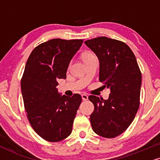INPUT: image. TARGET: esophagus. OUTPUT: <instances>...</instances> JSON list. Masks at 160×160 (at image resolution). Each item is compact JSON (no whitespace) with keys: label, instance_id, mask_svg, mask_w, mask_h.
Returning a JSON list of instances; mask_svg holds the SVG:
<instances>
[{"label":"esophagus","instance_id":"34e87169","mask_svg":"<svg viewBox=\"0 0 160 160\" xmlns=\"http://www.w3.org/2000/svg\"><path fill=\"white\" fill-rule=\"evenodd\" d=\"M82 100H84V101H85V100H88V96L87 95V94H82Z\"/></svg>","mask_w":160,"mask_h":160}]
</instances>
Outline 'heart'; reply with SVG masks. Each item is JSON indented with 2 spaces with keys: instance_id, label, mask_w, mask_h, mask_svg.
<instances>
[{
  "instance_id": "heart-1",
  "label": "heart",
  "mask_w": 160,
  "mask_h": 160,
  "mask_svg": "<svg viewBox=\"0 0 160 160\" xmlns=\"http://www.w3.org/2000/svg\"><path fill=\"white\" fill-rule=\"evenodd\" d=\"M92 54H90V53H86L85 55L84 56V58H89V57H92Z\"/></svg>"
}]
</instances>
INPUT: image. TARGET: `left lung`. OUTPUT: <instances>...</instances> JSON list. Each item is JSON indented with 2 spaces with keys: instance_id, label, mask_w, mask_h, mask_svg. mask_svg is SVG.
Returning <instances> with one entry per match:
<instances>
[{
  "instance_id": "1",
  "label": "left lung",
  "mask_w": 160,
  "mask_h": 160,
  "mask_svg": "<svg viewBox=\"0 0 160 160\" xmlns=\"http://www.w3.org/2000/svg\"><path fill=\"white\" fill-rule=\"evenodd\" d=\"M99 62V81L110 90L108 99L90 96L94 110L90 119L96 134L113 138L123 133L139 106L142 74L129 47L120 41L98 37L84 41Z\"/></svg>"
}]
</instances>
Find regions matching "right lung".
<instances>
[{
  "instance_id": "obj_1",
  "label": "right lung",
  "mask_w": 160,
  "mask_h": 160,
  "mask_svg": "<svg viewBox=\"0 0 160 160\" xmlns=\"http://www.w3.org/2000/svg\"><path fill=\"white\" fill-rule=\"evenodd\" d=\"M83 40L52 39L31 52L21 79V93L29 123L45 140L59 142L72 132L82 96L58 92V78H66L70 61Z\"/></svg>"
}]
</instances>
